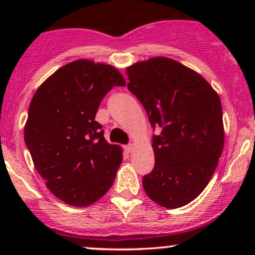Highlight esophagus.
I'll use <instances>...</instances> for the list:
<instances>
[{
	"label": "esophagus",
	"mask_w": 255,
	"mask_h": 255,
	"mask_svg": "<svg viewBox=\"0 0 255 255\" xmlns=\"http://www.w3.org/2000/svg\"><path fill=\"white\" fill-rule=\"evenodd\" d=\"M133 147H134V146H133V144H128L127 146H126V147H125V150L126 151H127L128 152V153H129V152H131V151H133Z\"/></svg>",
	"instance_id": "34e87169"
}]
</instances>
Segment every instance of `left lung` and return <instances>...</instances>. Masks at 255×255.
Listing matches in <instances>:
<instances>
[{
    "label": "left lung",
    "instance_id": "obj_1",
    "mask_svg": "<svg viewBox=\"0 0 255 255\" xmlns=\"http://www.w3.org/2000/svg\"><path fill=\"white\" fill-rule=\"evenodd\" d=\"M128 90L144 105L153 135L154 166L142 178L147 197L166 209L189 204L204 191L223 151L219 96L205 79L168 57L128 67Z\"/></svg>",
    "mask_w": 255,
    "mask_h": 255
}]
</instances>
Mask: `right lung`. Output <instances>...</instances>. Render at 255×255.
<instances>
[{"label": "right lung", "instance_id": "right-lung-1", "mask_svg": "<svg viewBox=\"0 0 255 255\" xmlns=\"http://www.w3.org/2000/svg\"><path fill=\"white\" fill-rule=\"evenodd\" d=\"M125 85L113 66L77 60L57 69L34 93L25 144L38 174L63 203L89 206L113 186L122 148L104 139L95 118L105 95Z\"/></svg>", "mask_w": 255, "mask_h": 255}]
</instances>
